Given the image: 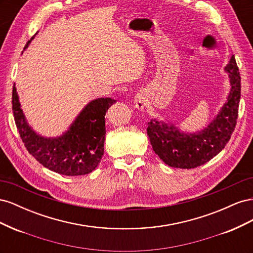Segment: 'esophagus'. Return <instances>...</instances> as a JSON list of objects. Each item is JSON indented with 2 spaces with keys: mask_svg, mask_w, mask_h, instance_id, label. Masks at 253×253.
I'll return each instance as SVG.
<instances>
[{
  "mask_svg": "<svg viewBox=\"0 0 253 253\" xmlns=\"http://www.w3.org/2000/svg\"><path fill=\"white\" fill-rule=\"evenodd\" d=\"M134 104H135V108L138 109V110H143L145 104H147V98H145V95L142 93H138L135 98H134Z\"/></svg>",
  "mask_w": 253,
  "mask_h": 253,
  "instance_id": "esophagus-1",
  "label": "esophagus"
}]
</instances>
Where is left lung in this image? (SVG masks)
Masks as SVG:
<instances>
[{
	"label": "left lung",
	"instance_id": "1",
	"mask_svg": "<svg viewBox=\"0 0 253 253\" xmlns=\"http://www.w3.org/2000/svg\"><path fill=\"white\" fill-rule=\"evenodd\" d=\"M231 83L228 100L217 117L202 132L183 134L173 126L158 120L148 122L147 133L152 148L168 166L193 169L216 156L230 140L239 116L241 99V75L234 56L226 66Z\"/></svg>",
	"mask_w": 253,
	"mask_h": 253
}]
</instances>
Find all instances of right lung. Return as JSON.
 I'll return each instance as SVG.
<instances>
[{
	"instance_id": "add662e5",
	"label": "right lung",
	"mask_w": 253,
	"mask_h": 253,
	"mask_svg": "<svg viewBox=\"0 0 253 253\" xmlns=\"http://www.w3.org/2000/svg\"><path fill=\"white\" fill-rule=\"evenodd\" d=\"M33 39L34 37L24 49ZM115 101L111 98L90 101L65 134L58 138H44L26 124L17 89L12 88L13 117L26 150L45 168L67 176L88 174L100 164L104 151L105 113Z\"/></svg>"
}]
</instances>
